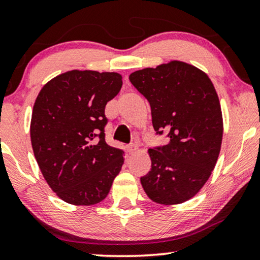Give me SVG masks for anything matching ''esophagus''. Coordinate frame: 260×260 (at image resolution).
Masks as SVG:
<instances>
[{"mask_svg":"<svg viewBox=\"0 0 260 260\" xmlns=\"http://www.w3.org/2000/svg\"><path fill=\"white\" fill-rule=\"evenodd\" d=\"M127 151H128L129 154H133L138 151V146L137 145H129L128 147H127Z\"/></svg>","mask_w":260,"mask_h":260,"instance_id":"esophagus-1","label":"esophagus"}]
</instances>
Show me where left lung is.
<instances>
[{
  "mask_svg": "<svg viewBox=\"0 0 260 260\" xmlns=\"http://www.w3.org/2000/svg\"><path fill=\"white\" fill-rule=\"evenodd\" d=\"M129 81L151 105L156 134L170 138L148 149L144 191L156 204L187 202L206 184L220 153L224 125L213 83L202 69L178 60L132 73Z\"/></svg>",
  "mask_w": 260,
  "mask_h": 260,
  "instance_id": "1",
  "label": "left lung"
}]
</instances>
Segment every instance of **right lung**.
Returning a JSON list of instances; mask_svg holds the SVG:
<instances>
[{"label":"right lung","instance_id":"right-lung-1","mask_svg":"<svg viewBox=\"0 0 260 260\" xmlns=\"http://www.w3.org/2000/svg\"><path fill=\"white\" fill-rule=\"evenodd\" d=\"M122 87L115 72L73 69L42 87L32 107L31 147L41 173L63 202L92 206L108 196L122 151L105 141V107Z\"/></svg>","mask_w":260,"mask_h":260}]
</instances>
